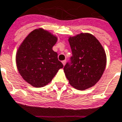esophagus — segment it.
<instances>
[{
    "label": "esophagus",
    "instance_id": "34e87169",
    "mask_svg": "<svg viewBox=\"0 0 122 122\" xmlns=\"http://www.w3.org/2000/svg\"><path fill=\"white\" fill-rule=\"evenodd\" d=\"M66 60H64V61H62V63H63V65H64V66H65V64H66Z\"/></svg>",
    "mask_w": 122,
    "mask_h": 122
}]
</instances>
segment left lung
Returning <instances> with one entry per match:
<instances>
[{
	"label": "left lung",
	"instance_id": "left-lung-1",
	"mask_svg": "<svg viewBox=\"0 0 122 122\" xmlns=\"http://www.w3.org/2000/svg\"><path fill=\"white\" fill-rule=\"evenodd\" d=\"M72 56L64 67L70 85L79 90L93 86L100 80L106 66V54L93 35L81 33L68 39Z\"/></svg>",
	"mask_w": 122,
	"mask_h": 122
}]
</instances>
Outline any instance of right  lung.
I'll return each mask as SVG.
<instances>
[{
  "label": "right lung",
  "instance_id": "add662e5",
  "mask_svg": "<svg viewBox=\"0 0 122 122\" xmlns=\"http://www.w3.org/2000/svg\"><path fill=\"white\" fill-rule=\"evenodd\" d=\"M57 38L39 28L28 34L16 55L17 69L22 78L34 87L48 84L63 65L52 50Z\"/></svg>",
  "mask_w": 122,
  "mask_h": 122
}]
</instances>
